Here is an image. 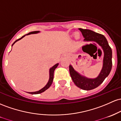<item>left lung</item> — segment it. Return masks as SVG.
<instances>
[{
  "label": "left lung",
  "mask_w": 121,
  "mask_h": 121,
  "mask_svg": "<svg viewBox=\"0 0 121 121\" xmlns=\"http://www.w3.org/2000/svg\"><path fill=\"white\" fill-rule=\"evenodd\" d=\"M79 30L85 38V41L95 42L102 47L104 51L102 69L96 78H87L81 75L74 70L71 65L69 66L70 76L76 86L83 90H90L99 86L110 73L112 67V50L104 35L90 30L82 28Z\"/></svg>",
  "instance_id": "obj_1"
}]
</instances>
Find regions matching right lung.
<instances>
[{"label":"right lung","instance_id":"obj_1","mask_svg":"<svg viewBox=\"0 0 121 121\" xmlns=\"http://www.w3.org/2000/svg\"><path fill=\"white\" fill-rule=\"evenodd\" d=\"M38 32H39V31H32V32H29V33L27 34H26V35H30V34H37V33H38ZM26 35H24V36H23L22 37H21V38H20L17 39V40H15V41L14 42V43H13V45H12V46H13V44H14L15 43L17 42L18 41V40H20V39H22L24 37V36H25ZM58 65H59V63H56V65H54V66H52V67L50 68V71H49V73H50L49 80H48V82H47V85H46V86L42 88V89H40V90L38 91H35V92H30V93H28L31 94H40V93H43V92H44V91H46V90H47V89H48V88H49L50 87V86H51V84H52V81H53V79H54V70H55V69H56V68L57 67H58Z\"/></svg>","mask_w":121,"mask_h":121}]
</instances>
